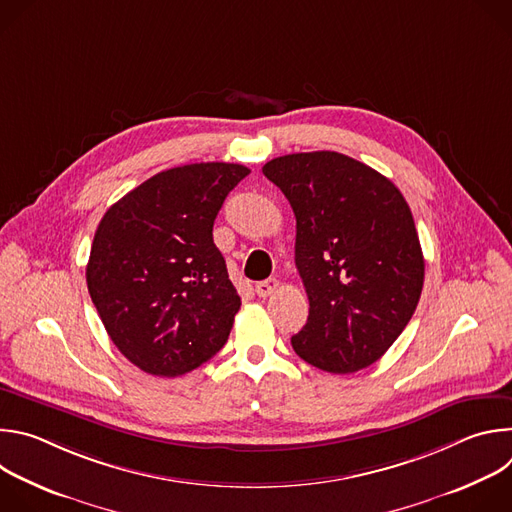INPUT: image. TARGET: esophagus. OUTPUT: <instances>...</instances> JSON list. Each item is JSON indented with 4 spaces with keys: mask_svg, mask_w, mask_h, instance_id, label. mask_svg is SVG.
<instances>
[{
    "mask_svg": "<svg viewBox=\"0 0 512 512\" xmlns=\"http://www.w3.org/2000/svg\"><path fill=\"white\" fill-rule=\"evenodd\" d=\"M277 287H279V281L271 277V279L259 281V283L255 285V291H257V296H259V298H269L271 294H275Z\"/></svg>",
    "mask_w": 512,
    "mask_h": 512,
    "instance_id": "esophagus-1",
    "label": "esophagus"
}]
</instances>
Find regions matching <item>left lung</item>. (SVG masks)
<instances>
[{"instance_id": "obj_1", "label": "left lung", "mask_w": 512, "mask_h": 512, "mask_svg": "<svg viewBox=\"0 0 512 512\" xmlns=\"http://www.w3.org/2000/svg\"><path fill=\"white\" fill-rule=\"evenodd\" d=\"M263 174L296 214V267L310 300L291 346L316 369L371 367L409 324L425 261L399 188L338 152L275 158Z\"/></svg>"}]
</instances>
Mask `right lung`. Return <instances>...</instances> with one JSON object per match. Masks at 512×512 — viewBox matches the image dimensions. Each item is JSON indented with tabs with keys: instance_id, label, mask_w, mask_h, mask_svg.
Listing matches in <instances>:
<instances>
[{
	"instance_id": "add662e5",
	"label": "right lung",
	"mask_w": 512,
	"mask_h": 512,
	"mask_svg": "<svg viewBox=\"0 0 512 512\" xmlns=\"http://www.w3.org/2000/svg\"><path fill=\"white\" fill-rule=\"evenodd\" d=\"M249 172L225 162L172 168L101 218L87 263L89 294L113 344L143 373L180 377L225 346L241 298L212 227Z\"/></svg>"
}]
</instances>
